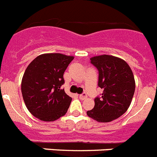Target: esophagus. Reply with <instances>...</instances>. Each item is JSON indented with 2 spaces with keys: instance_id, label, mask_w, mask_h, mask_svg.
Returning <instances> with one entry per match:
<instances>
[{
  "instance_id": "obj_1",
  "label": "esophagus",
  "mask_w": 157,
  "mask_h": 157,
  "mask_svg": "<svg viewBox=\"0 0 157 157\" xmlns=\"http://www.w3.org/2000/svg\"><path fill=\"white\" fill-rule=\"evenodd\" d=\"M86 97H87V95H86V93H82V94H80V95H79V98L81 100H84L85 98H86Z\"/></svg>"
}]
</instances>
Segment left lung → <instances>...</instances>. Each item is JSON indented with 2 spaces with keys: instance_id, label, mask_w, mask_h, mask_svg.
<instances>
[{
  "instance_id": "obj_1",
  "label": "left lung",
  "mask_w": 157,
  "mask_h": 157,
  "mask_svg": "<svg viewBox=\"0 0 157 157\" xmlns=\"http://www.w3.org/2000/svg\"><path fill=\"white\" fill-rule=\"evenodd\" d=\"M90 63L98 70V86L103 93L94 99V109L86 113L97 121L108 123L128 109L135 90L134 75L127 62L116 56H94Z\"/></svg>"
}]
</instances>
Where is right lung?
<instances>
[{
	"label": "right lung",
	"mask_w": 157,
	"mask_h": 157,
	"mask_svg": "<svg viewBox=\"0 0 157 157\" xmlns=\"http://www.w3.org/2000/svg\"><path fill=\"white\" fill-rule=\"evenodd\" d=\"M74 56L46 53L37 56L23 76L21 91L29 112L42 121L51 122L64 116L71 98L65 93L63 73Z\"/></svg>",
	"instance_id": "add662e5"
}]
</instances>
